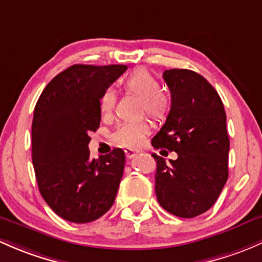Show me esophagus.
<instances>
[{
	"label": "esophagus",
	"mask_w": 262,
	"mask_h": 262,
	"mask_svg": "<svg viewBox=\"0 0 262 262\" xmlns=\"http://www.w3.org/2000/svg\"><path fill=\"white\" fill-rule=\"evenodd\" d=\"M137 154H138V150L132 149V148H126L125 149V156L128 157V158H133V157H136Z\"/></svg>",
	"instance_id": "esophagus-1"
}]
</instances>
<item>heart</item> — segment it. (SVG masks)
Here are the masks:
<instances>
[{
	"mask_svg": "<svg viewBox=\"0 0 262 262\" xmlns=\"http://www.w3.org/2000/svg\"><path fill=\"white\" fill-rule=\"evenodd\" d=\"M120 85L125 93L140 98L142 100L140 110L142 113H147L153 119H164L169 113V99L161 92V84L147 69L138 68L133 70L120 80ZM114 105V92L112 89H105L99 98L100 112L103 114H109ZM148 133H149V123L140 120V122L125 123L119 125L113 138L123 147L133 148L138 147Z\"/></svg>",
	"mask_w": 262,
	"mask_h": 262,
	"instance_id": "1",
	"label": "heart"
}]
</instances>
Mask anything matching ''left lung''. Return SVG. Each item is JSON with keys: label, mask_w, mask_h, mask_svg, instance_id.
<instances>
[{"label": "left lung", "mask_w": 262, "mask_h": 262, "mask_svg": "<svg viewBox=\"0 0 262 262\" xmlns=\"http://www.w3.org/2000/svg\"><path fill=\"white\" fill-rule=\"evenodd\" d=\"M163 79L172 105L152 145L176 152L178 158L167 166L162 157L152 154L157 200L169 213L192 219L210 210L228 178L226 113L219 93L200 74L169 69Z\"/></svg>", "instance_id": "left-lung-1"}]
</instances>
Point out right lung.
Listing matches in <instances>:
<instances>
[{
    "instance_id": "1",
    "label": "right lung",
    "mask_w": 262,
    "mask_h": 262,
    "mask_svg": "<svg viewBox=\"0 0 262 262\" xmlns=\"http://www.w3.org/2000/svg\"><path fill=\"white\" fill-rule=\"evenodd\" d=\"M125 65H73L46 85L32 120V164L38 191L66 221L98 220L114 203L125 154L120 148L90 159V132L100 125L99 98Z\"/></svg>"
}]
</instances>
